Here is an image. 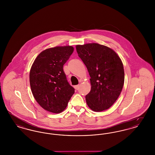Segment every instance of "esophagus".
<instances>
[{
    "instance_id": "34e87169",
    "label": "esophagus",
    "mask_w": 155,
    "mask_h": 155,
    "mask_svg": "<svg viewBox=\"0 0 155 155\" xmlns=\"http://www.w3.org/2000/svg\"><path fill=\"white\" fill-rule=\"evenodd\" d=\"M79 87H80V85H77L74 86V88L77 89V90H78L79 89Z\"/></svg>"
}]
</instances>
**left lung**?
Masks as SVG:
<instances>
[{
    "label": "left lung",
    "instance_id": "obj_1",
    "mask_svg": "<svg viewBox=\"0 0 155 155\" xmlns=\"http://www.w3.org/2000/svg\"><path fill=\"white\" fill-rule=\"evenodd\" d=\"M76 50L91 77V89L85 96L89 107L94 111L108 109L123 87L124 71L121 59L110 48L96 43L77 45Z\"/></svg>",
    "mask_w": 155,
    "mask_h": 155
}]
</instances>
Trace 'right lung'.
<instances>
[{"label":"right lung","instance_id":"add662e5","mask_svg":"<svg viewBox=\"0 0 155 155\" xmlns=\"http://www.w3.org/2000/svg\"><path fill=\"white\" fill-rule=\"evenodd\" d=\"M74 51L71 46H56L41 52L30 73L33 96L45 110L60 113L66 108L74 88L67 80L63 66Z\"/></svg>","mask_w":155,"mask_h":155}]
</instances>
